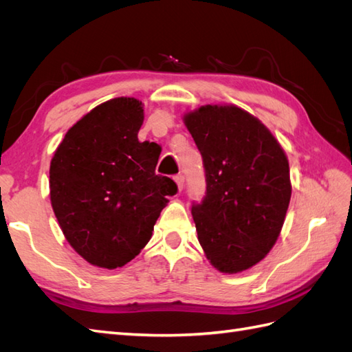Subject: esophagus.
I'll return each mask as SVG.
<instances>
[{"label":"esophagus","instance_id":"obj_1","mask_svg":"<svg viewBox=\"0 0 352 352\" xmlns=\"http://www.w3.org/2000/svg\"><path fill=\"white\" fill-rule=\"evenodd\" d=\"M175 182H176V185H177L179 192H182V189H184V182H185V177H184L182 175H176V176H175Z\"/></svg>","mask_w":352,"mask_h":352}]
</instances>
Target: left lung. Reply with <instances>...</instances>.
<instances>
[{"label": "left lung", "mask_w": 352, "mask_h": 352, "mask_svg": "<svg viewBox=\"0 0 352 352\" xmlns=\"http://www.w3.org/2000/svg\"><path fill=\"white\" fill-rule=\"evenodd\" d=\"M204 162L207 195L192 207L199 245L220 273L260 263L278 241L289 207V162L257 117L233 104L184 114Z\"/></svg>", "instance_id": "1"}]
</instances>
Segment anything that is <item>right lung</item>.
Instances as JSON below:
<instances>
[{
    "instance_id": "1",
    "label": "right lung",
    "mask_w": 352,
    "mask_h": 352,
    "mask_svg": "<svg viewBox=\"0 0 352 352\" xmlns=\"http://www.w3.org/2000/svg\"><path fill=\"white\" fill-rule=\"evenodd\" d=\"M142 123V101L109 100L70 127L51 160L50 199L60 229L97 267L133 260L177 190L172 179L155 175L162 148L138 141Z\"/></svg>"
}]
</instances>
